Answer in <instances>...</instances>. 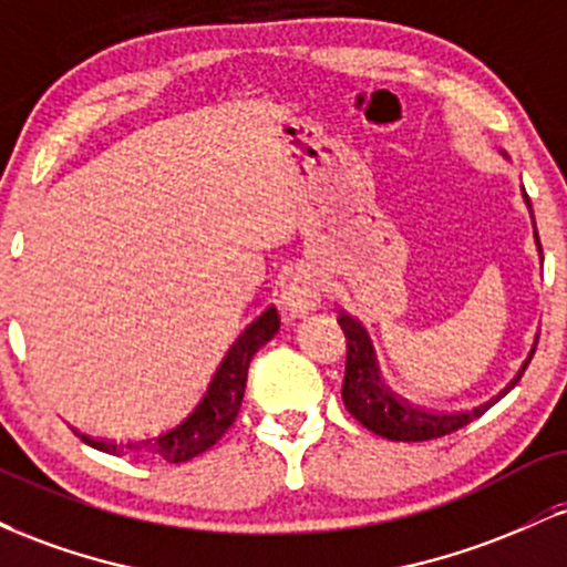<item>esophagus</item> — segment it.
<instances>
[{
    "instance_id": "1",
    "label": "esophagus",
    "mask_w": 567,
    "mask_h": 567,
    "mask_svg": "<svg viewBox=\"0 0 567 567\" xmlns=\"http://www.w3.org/2000/svg\"><path fill=\"white\" fill-rule=\"evenodd\" d=\"M320 279L315 275H309V271H301V275H296L288 282V288L282 290V303L288 306L290 315L301 317L306 311L315 309L317 303H320Z\"/></svg>"
}]
</instances>
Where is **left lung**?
Returning a JSON list of instances; mask_svg holds the SVG:
<instances>
[{
    "label": "left lung",
    "instance_id": "1",
    "mask_svg": "<svg viewBox=\"0 0 567 567\" xmlns=\"http://www.w3.org/2000/svg\"><path fill=\"white\" fill-rule=\"evenodd\" d=\"M530 205V199L525 197ZM538 239V234H536ZM338 324H341L343 336H347V373H343V386L341 396L343 405L362 426L370 432L381 434V437L394 440V442H424L434 437H445V434L458 432L461 426L472 424L474 419L485 413L487 408H493L509 389H514L523 379L525 368L533 360H525V365L519 368V373L501 389V394L491 396L483 405L470 408V410H453V413H440V410H426L419 405H410L408 400H402L400 394H394L386 383L381 381L379 365H375L373 347H370V338L360 322L349 315H338ZM538 343V338H536Z\"/></svg>",
    "mask_w": 567,
    "mask_h": 567
}]
</instances>
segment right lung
<instances>
[{
  "label": "right lung",
  "instance_id": "add662e5",
  "mask_svg": "<svg viewBox=\"0 0 567 567\" xmlns=\"http://www.w3.org/2000/svg\"><path fill=\"white\" fill-rule=\"evenodd\" d=\"M277 330L279 315L275 306H269V309L261 311V315L237 336V341L231 343V349L226 351V357L220 360L207 392L202 394V400L194 405L192 413H188L186 419H181L178 424L162 429L157 434H146V437L135 440H95L87 437V434H80L84 445L97 447V451L103 453L133 455V458L148 461H167V464H184V461L194 458V455L205 453L207 447L216 445V442L226 434V429L234 424L239 405H243L250 360L266 341L275 338Z\"/></svg>",
  "mask_w": 567,
  "mask_h": 567
}]
</instances>
